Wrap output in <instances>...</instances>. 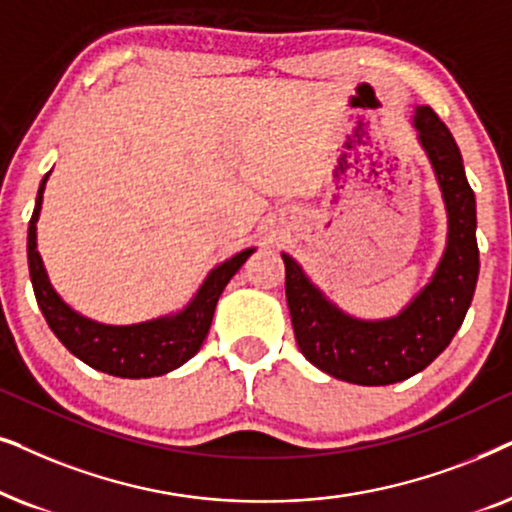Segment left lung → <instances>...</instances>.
Segmentation results:
<instances>
[{
    "label": "left lung",
    "instance_id": "1",
    "mask_svg": "<svg viewBox=\"0 0 512 512\" xmlns=\"http://www.w3.org/2000/svg\"><path fill=\"white\" fill-rule=\"evenodd\" d=\"M414 126L433 163L447 206L449 236L435 276L395 318L358 320L327 302L290 255L285 297L299 351L330 377L360 386L410 379L447 349L473 299L480 274L475 238V194L463 173L461 152L431 107H417Z\"/></svg>",
    "mask_w": 512,
    "mask_h": 512
}]
</instances>
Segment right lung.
I'll use <instances>...</instances> for the list:
<instances>
[{
	"label": "right lung",
	"instance_id": "obj_1",
	"mask_svg": "<svg viewBox=\"0 0 512 512\" xmlns=\"http://www.w3.org/2000/svg\"><path fill=\"white\" fill-rule=\"evenodd\" d=\"M51 173L39 185L37 206H34L30 229H27V264H30V278L34 297L42 309L46 323L53 330L67 351L93 370H100L112 377L124 379H147L166 374L189 358L196 356L206 339L213 313L222 290L227 288L231 276L243 267V262L252 255V248L238 252L220 267L210 271L203 281L201 290L196 292L192 304L177 316H166L149 320L138 325H100L93 323L77 311H72L63 299L51 288L46 276L44 262L37 250V220L42 210L44 187Z\"/></svg>",
	"mask_w": 512,
	"mask_h": 512
}]
</instances>
